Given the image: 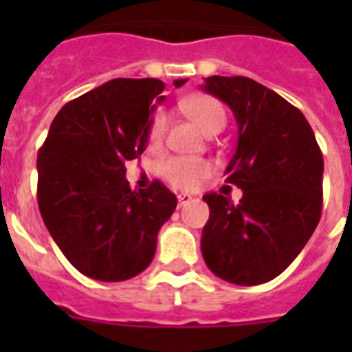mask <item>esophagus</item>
<instances>
[{"label":"esophagus","instance_id":"34e87169","mask_svg":"<svg viewBox=\"0 0 352 352\" xmlns=\"http://www.w3.org/2000/svg\"><path fill=\"white\" fill-rule=\"evenodd\" d=\"M179 206H186V204H190L193 201V195H190V193H179Z\"/></svg>","mask_w":352,"mask_h":352}]
</instances>
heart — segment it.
I'll list each match as a JSON object with an SVG mask.
<instances>
[{"label": "heart", "mask_w": 352, "mask_h": 352, "mask_svg": "<svg viewBox=\"0 0 352 352\" xmlns=\"http://www.w3.org/2000/svg\"><path fill=\"white\" fill-rule=\"evenodd\" d=\"M182 111L192 118L206 135L219 133L226 126V111L217 98L210 95H193L181 102ZM168 118L162 109L151 115L148 126V144L151 148H159L166 135ZM212 166L203 159H188V157H170L160 164V175L173 188L192 190L210 175Z\"/></svg>", "instance_id": "b5f03b06"}]
</instances>
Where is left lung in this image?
<instances>
[{"instance_id":"obj_1","label":"left lung","mask_w":352,"mask_h":352,"mask_svg":"<svg viewBox=\"0 0 352 352\" xmlns=\"http://www.w3.org/2000/svg\"><path fill=\"white\" fill-rule=\"evenodd\" d=\"M230 107L237 148L226 182L239 204L206 193L210 219L201 250L208 268L234 285H261L303 250L322 217L323 157L303 113L246 76H210L201 85Z\"/></svg>"}]
</instances>
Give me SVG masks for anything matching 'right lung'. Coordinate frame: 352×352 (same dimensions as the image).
I'll list each match as a JSON object with an SVG mask.
<instances>
[{
    "mask_svg": "<svg viewBox=\"0 0 352 352\" xmlns=\"http://www.w3.org/2000/svg\"><path fill=\"white\" fill-rule=\"evenodd\" d=\"M186 80H175L181 87ZM164 84L115 78L67 102L38 151V206L52 239L78 272L126 281L149 267L157 234L177 206L160 181L133 192L126 162L148 146Z\"/></svg>",
    "mask_w": 352,
    "mask_h": 352,
    "instance_id": "right-lung-1",
    "label": "right lung"
}]
</instances>
